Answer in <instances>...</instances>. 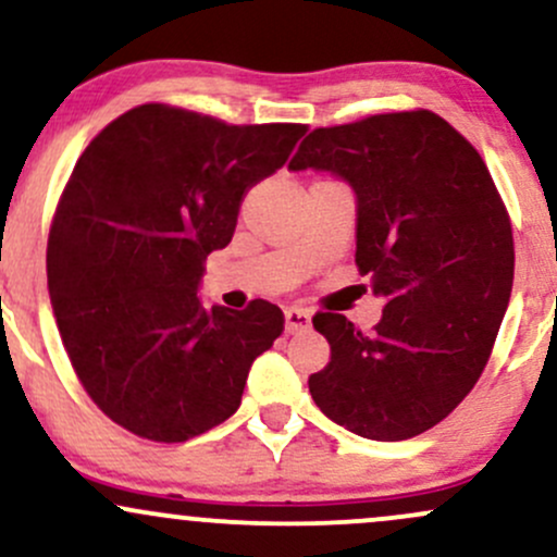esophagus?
Listing matches in <instances>:
<instances>
[{"mask_svg":"<svg viewBox=\"0 0 557 557\" xmlns=\"http://www.w3.org/2000/svg\"><path fill=\"white\" fill-rule=\"evenodd\" d=\"M309 325H311L309 309H301V307L285 309V330H288V333H298V330H307Z\"/></svg>","mask_w":557,"mask_h":557,"instance_id":"obj_1","label":"esophagus"}]
</instances>
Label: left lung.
Segmentation results:
<instances>
[{"label":"left lung","instance_id":"8db88e82","mask_svg":"<svg viewBox=\"0 0 557 557\" xmlns=\"http://www.w3.org/2000/svg\"><path fill=\"white\" fill-rule=\"evenodd\" d=\"M290 171H327L357 195V267L386 301L372 333L320 311L330 344L311 399L372 442H405L460 405L510 301L512 230L479 150L431 110L314 129Z\"/></svg>","mask_w":557,"mask_h":557}]
</instances>
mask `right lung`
<instances>
[{"mask_svg":"<svg viewBox=\"0 0 557 557\" xmlns=\"http://www.w3.org/2000/svg\"><path fill=\"white\" fill-rule=\"evenodd\" d=\"M304 132L150 102L82 152L50 230L47 285L73 370L113 423L174 444L240 407L285 317L261 298L203 307L206 256L232 240L246 193L285 166Z\"/></svg>","mask_w":557,"mask_h":557,"instance_id":"add662e5","label":"right lung"}]
</instances>
